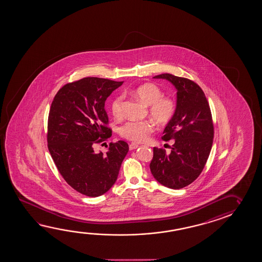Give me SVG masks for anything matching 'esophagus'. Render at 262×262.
Masks as SVG:
<instances>
[{
    "label": "esophagus",
    "instance_id": "34e87169",
    "mask_svg": "<svg viewBox=\"0 0 262 262\" xmlns=\"http://www.w3.org/2000/svg\"><path fill=\"white\" fill-rule=\"evenodd\" d=\"M138 146H138V144L132 143V144H130V145H129V149H130V150H134V149H137Z\"/></svg>",
    "mask_w": 262,
    "mask_h": 262
}]
</instances>
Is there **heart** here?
Here are the masks:
<instances>
[{
    "label": "heart",
    "instance_id": "obj_1",
    "mask_svg": "<svg viewBox=\"0 0 262 262\" xmlns=\"http://www.w3.org/2000/svg\"><path fill=\"white\" fill-rule=\"evenodd\" d=\"M131 93L146 105L149 106L151 117L160 125H164L172 119L176 111V102L171 98L163 96L162 91L153 83H145L134 89ZM123 97L116 96L111 101L110 109L115 117L122 115ZM154 130V125L149 121H129L120 128L123 138L134 142H142L148 138Z\"/></svg>",
    "mask_w": 262,
    "mask_h": 262
}]
</instances>
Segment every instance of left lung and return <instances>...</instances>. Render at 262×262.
I'll use <instances>...</instances> for the list:
<instances>
[{
	"label": "left lung",
	"instance_id": "left-lung-1",
	"mask_svg": "<svg viewBox=\"0 0 262 262\" xmlns=\"http://www.w3.org/2000/svg\"><path fill=\"white\" fill-rule=\"evenodd\" d=\"M154 79L169 81L177 91L176 111L165 126L163 139H172L167 154L153 148L151 173L156 181L170 189H182L195 181L208 160L213 138V125L208 102L195 82L165 73Z\"/></svg>",
	"mask_w": 262,
	"mask_h": 262
}]
</instances>
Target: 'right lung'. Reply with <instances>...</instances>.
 <instances>
[{
    "instance_id": "right-lung-1",
    "label": "right lung",
    "mask_w": 262,
    "mask_h": 262,
    "mask_svg": "<svg viewBox=\"0 0 262 262\" xmlns=\"http://www.w3.org/2000/svg\"><path fill=\"white\" fill-rule=\"evenodd\" d=\"M124 81L88 77L68 83L51 103L48 124L50 155L64 180L74 190L90 197L102 195L118 177L129 150L122 140L110 144L105 154L93 146L111 137L105 126L107 98Z\"/></svg>"
}]
</instances>
